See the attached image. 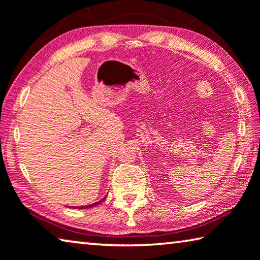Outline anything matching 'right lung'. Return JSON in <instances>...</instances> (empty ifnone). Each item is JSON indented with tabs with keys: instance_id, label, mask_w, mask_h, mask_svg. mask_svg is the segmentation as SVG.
I'll use <instances>...</instances> for the list:
<instances>
[{
	"instance_id": "right-lung-1",
	"label": "right lung",
	"mask_w": 260,
	"mask_h": 260,
	"mask_svg": "<svg viewBox=\"0 0 260 260\" xmlns=\"http://www.w3.org/2000/svg\"><path fill=\"white\" fill-rule=\"evenodd\" d=\"M106 199V197L105 198H103V199L101 200V201H97V203H94V204H91V205H88V206H81V207H76V208H80V209H82V208H91V207H94V206H97V205H100L101 203H103V201H104Z\"/></svg>"
}]
</instances>
